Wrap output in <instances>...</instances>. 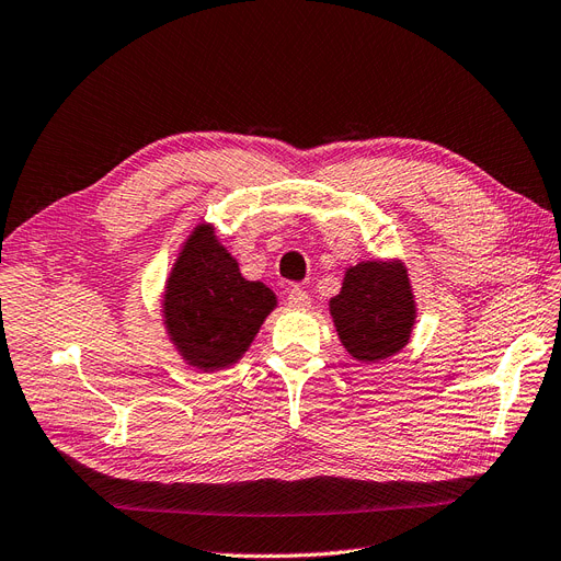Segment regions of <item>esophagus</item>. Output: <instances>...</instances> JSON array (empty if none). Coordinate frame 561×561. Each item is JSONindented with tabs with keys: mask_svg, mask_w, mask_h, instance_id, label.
I'll return each instance as SVG.
<instances>
[{
	"mask_svg": "<svg viewBox=\"0 0 561 561\" xmlns=\"http://www.w3.org/2000/svg\"><path fill=\"white\" fill-rule=\"evenodd\" d=\"M286 305H288V309H307L311 305V298L305 288L290 286L288 296H286Z\"/></svg>",
	"mask_w": 561,
	"mask_h": 561,
	"instance_id": "34e87169",
	"label": "esophagus"
}]
</instances>
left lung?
Returning a JSON list of instances; mask_svg holds the SVG:
<instances>
[{
	"instance_id": "left-lung-1",
	"label": "left lung",
	"mask_w": 561,
	"mask_h": 561,
	"mask_svg": "<svg viewBox=\"0 0 561 561\" xmlns=\"http://www.w3.org/2000/svg\"><path fill=\"white\" fill-rule=\"evenodd\" d=\"M341 346L357 362H380L401 353L415 328L417 302L401 259L348 265L341 290L330 298Z\"/></svg>"
}]
</instances>
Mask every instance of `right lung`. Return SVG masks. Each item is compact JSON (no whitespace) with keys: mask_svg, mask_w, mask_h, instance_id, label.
I'll return each mask as SVG.
<instances>
[{"mask_svg":"<svg viewBox=\"0 0 561 561\" xmlns=\"http://www.w3.org/2000/svg\"><path fill=\"white\" fill-rule=\"evenodd\" d=\"M275 307L271 288L240 275L210 222H199L181 242L162 288L167 336L187 367L204 374L242 359Z\"/></svg>","mask_w":561,"mask_h":561,"instance_id":"obj_1","label":"right lung"}]
</instances>
